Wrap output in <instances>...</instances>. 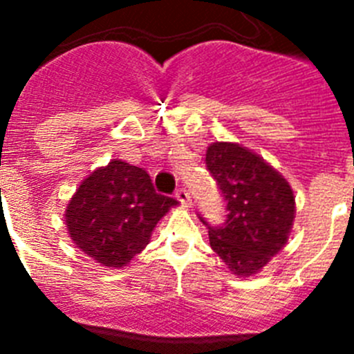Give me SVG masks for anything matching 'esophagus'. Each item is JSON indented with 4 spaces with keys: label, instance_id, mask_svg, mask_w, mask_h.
<instances>
[{
    "label": "esophagus",
    "instance_id": "obj_1",
    "mask_svg": "<svg viewBox=\"0 0 354 354\" xmlns=\"http://www.w3.org/2000/svg\"><path fill=\"white\" fill-rule=\"evenodd\" d=\"M175 198L179 200L184 207H189V205H192V196H189V193H187L184 187H179V189L175 192Z\"/></svg>",
    "mask_w": 354,
    "mask_h": 354
}]
</instances>
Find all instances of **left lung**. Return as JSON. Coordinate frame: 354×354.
Segmentation results:
<instances>
[{
    "label": "left lung",
    "instance_id": "1",
    "mask_svg": "<svg viewBox=\"0 0 354 354\" xmlns=\"http://www.w3.org/2000/svg\"><path fill=\"white\" fill-rule=\"evenodd\" d=\"M205 165L227 202V220L209 228V243L236 277L262 271L287 245L296 200L292 187L270 162L232 142L207 147Z\"/></svg>",
    "mask_w": 354,
    "mask_h": 354
}]
</instances>
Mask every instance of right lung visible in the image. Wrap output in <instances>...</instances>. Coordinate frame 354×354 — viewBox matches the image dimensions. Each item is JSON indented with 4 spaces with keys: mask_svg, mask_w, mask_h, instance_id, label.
Instances as JSON below:
<instances>
[{
    "mask_svg": "<svg viewBox=\"0 0 354 354\" xmlns=\"http://www.w3.org/2000/svg\"><path fill=\"white\" fill-rule=\"evenodd\" d=\"M175 198L156 193L143 168L111 159L80 184L65 209L72 243L106 268H124L142 252Z\"/></svg>",
    "mask_w": 354,
    "mask_h": 354,
    "instance_id": "obj_1",
    "label": "right lung"
}]
</instances>
